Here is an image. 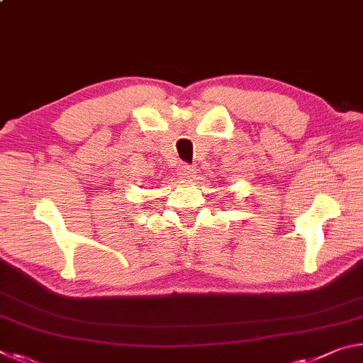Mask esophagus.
<instances>
[{"instance_id":"obj_1","label":"esophagus","mask_w":363,"mask_h":363,"mask_svg":"<svg viewBox=\"0 0 363 363\" xmlns=\"http://www.w3.org/2000/svg\"><path fill=\"white\" fill-rule=\"evenodd\" d=\"M196 173V169L194 167H190V164H182L181 167V176L184 177V179H194V176Z\"/></svg>"}]
</instances>
